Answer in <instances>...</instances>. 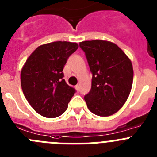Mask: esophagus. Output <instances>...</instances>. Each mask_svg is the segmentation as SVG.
Instances as JSON below:
<instances>
[{"label":"esophagus","mask_w":157,"mask_h":157,"mask_svg":"<svg viewBox=\"0 0 157 157\" xmlns=\"http://www.w3.org/2000/svg\"><path fill=\"white\" fill-rule=\"evenodd\" d=\"M75 89H76V90H77L78 92V91H79V86H78V85H76V86H75Z\"/></svg>","instance_id":"esophagus-1"}]
</instances>
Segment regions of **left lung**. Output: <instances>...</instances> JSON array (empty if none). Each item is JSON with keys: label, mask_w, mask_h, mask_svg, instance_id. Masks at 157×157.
Listing matches in <instances>:
<instances>
[{"label": "left lung", "mask_w": 157, "mask_h": 157, "mask_svg": "<svg viewBox=\"0 0 157 157\" xmlns=\"http://www.w3.org/2000/svg\"><path fill=\"white\" fill-rule=\"evenodd\" d=\"M92 73V89L85 95L87 107L99 116L117 113L126 102L133 81L130 59L116 44L93 40L79 43Z\"/></svg>", "instance_id": "obj_1"}]
</instances>
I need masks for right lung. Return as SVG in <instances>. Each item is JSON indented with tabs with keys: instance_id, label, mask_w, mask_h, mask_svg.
Segmentation results:
<instances>
[{
	"instance_id": "right-lung-1",
	"label": "right lung",
	"mask_w": 157,
	"mask_h": 157,
	"mask_svg": "<svg viewBox=\"0 0 157 157\" xmlns=\"http://www.w3.org/2000/svg\"><path fill=\"white\" fill-rule=\"evenodd\" d=\"M78 48L77 43L54 41L40 45L31 53L21 72L25 98L35 111L46 118L61 116L75 92L64 77L68 57Z\"/></svg>"
}]
</instances>
